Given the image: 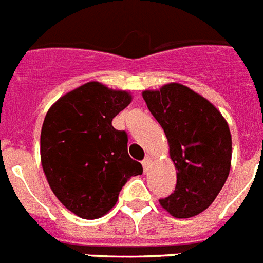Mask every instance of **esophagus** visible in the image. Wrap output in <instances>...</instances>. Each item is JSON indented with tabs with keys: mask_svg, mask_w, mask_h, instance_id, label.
Wrapping results in <instances>:
<instances>
[{
	"mask_svg": "<svg viewBox=\"0 0 263 263\" xmlns=\"http://www.w3.org/2000/svg\"><path fill=\"white\" fill-rule=\"evenodd\" d=\"M151 163H152V159H151L149 156H146L144 160H142V167H144V172L148 171V168H149V165H151Z\"/></svg>",
	"mask_w": 263,
	"mask_h": 263,
	"instance_id": "1",
	"label": "esophagus"
}]
</instances>
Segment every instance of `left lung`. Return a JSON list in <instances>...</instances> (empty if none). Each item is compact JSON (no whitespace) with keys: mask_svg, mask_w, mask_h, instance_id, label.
<instances>
[{"mask_svg":"<svg viewBox=\"0 0 263 263\" xmlns=\"http://www.w3.org/2000/svg\"><path fill=\"white\" fill-rule=\"evenodd\" d=\"M142 98L164 130L176 168L175 190L159 202L176 218L199 215L211 206L230 175L228 123L209 100L182 84L144 91Z\"/></svg>","mask_w":263,"mask_h":263,"instance_id":"1","label":"left lung"}]
</instances>
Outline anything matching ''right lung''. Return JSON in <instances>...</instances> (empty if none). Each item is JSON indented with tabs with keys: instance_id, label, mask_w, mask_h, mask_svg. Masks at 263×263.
<instances>
[{
	"instance_id": "right-lung-1",
	"label": "right lung",
	"mask_w": 263,
	"mask_h": 263,
	"mask_svg": "<svg viewBox=\"0 0 263 263\" xmlns=\"http://www.w3.org/2000/svg\"><path fill=\"white\" fill-rule=\"evenodd\" d=\"M132 96L91 81L57 100L41 133V160L52 193L81 218L104 216L142 165L127 153V134L112 118Z\"/></svg>"
}]
</instances>
